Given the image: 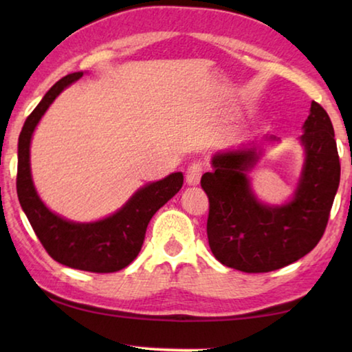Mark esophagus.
I'll use <instances>...</instances> for the list:
<instances>
[{
  "mask_svg": "<svg viewBox=\"0 0 352 352\" xmlns=\"http://www.w3.org/2000/svg\"><path fill=\"white\" fill-rule=\"evenodd\" d=\"M201 172H204V166H201V163L194 162L192 164H189V168L186 170V183L189 186H197L200 183Z\"/></svg>",
  "mask_w": 352,
  "mask_h": 352,
  "instance_id": "1",
  "label": "esophagus"
}]
</instances>
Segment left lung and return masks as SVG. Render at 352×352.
I'll list each match as a JSON object with an SVG mask.
<instances>
[{
    "mask_svg": "<svg viewBox=\"0 0 352 352\" xmlns=\"http://www.w3.org/2000/svg\"><path fill=\"white\" fill-rule=\"evenodd\" d=\"M302 130L305 163L294 195L283 205H267L256 197L248 175L265 142H278L276 136L217 152L212 170L201 175L210 199L208 242L223 265L245 273L278 270L320 242L340 183V160L332 122L320 104H311Z\"/></svg>",
    "mask_w": 352,
    "mask_h": 352,
    "instance_id": "left-lung-1",
    "label": "left lung"
}]
</instances>
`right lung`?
I'll return each mask as SVG.
<instances>
[{
	"label": "right lung",
	"instance_id": "obj_1",
	"mask_svg": "<svg viewBox=\"0 0 352 352\" xmlns=\"http://www.w3.org/2000/svg\"><path fill=\"white\" fill-rule=\"evenodd\" d=\"M83 71L62 77L51 87L28 116L19 138L16 194L29 223L47 254L71 269L93 273H113L127 267L144 242L147 225L160 208L183 186V174L174 172L163 180L147 183L111 216L96 222H73L52 212L34 186L31 174V140L34 130L50 105Z\"/></svg>",
	"mask_w": 352,
	"mask_h": 352
}]
</instances>
